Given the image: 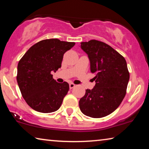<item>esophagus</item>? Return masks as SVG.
<instances>
[{"mask_svg": "<svg viewBox=\"0 0 149 149\" xmlns=\"http://www.w3.org/2000/svg\"><path fill=\"white\" fill-rule=\"evenodd\" d=\"M69 86H70V89H73V88H74L75 86V85L74 84H72V83H71V84H70Z\"/></svg>", "mask_w": 149, "mask_h": 149, "instance_id": "obj_1", "label": "esophagus"}]
</instances>
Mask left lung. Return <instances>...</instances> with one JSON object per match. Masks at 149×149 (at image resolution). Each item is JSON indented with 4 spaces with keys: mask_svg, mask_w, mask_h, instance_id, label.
Here are the masks:
<instances>
[{
    "mask_svg": "<svg viewBox=\"0 0 149 149\" xmlns=\"http://www.w3.org/2000/svg\"><path fill=\"white\" fill-rule=\"evenodd\" d=\"M88 55L91 72L95 74V86L87 89L79 100V108L87 116L99 118L119 107L126 94L130 79L124 58L110 45L97 40L81 42Z\"/></svg>",
    "mask_w": 149,
    "mask_h": 149,
    "instance_id": "left-lung-1",
    "label": "left lung"
}]
</instances>
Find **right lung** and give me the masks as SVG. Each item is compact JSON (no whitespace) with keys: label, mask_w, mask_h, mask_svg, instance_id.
I'll return each instance as SVG.
<instances>
[{"label":"right lung","mask_w":149,"mask_h":149,"mask_svg":"<svg viewBox=\"0 0 149 149\" xmlns=\"http://www.w3.org/2000/svg\"><path fill=\"white\" fill-rule=\"evenodd\" d=\"M58 39L37 42L18 62L17 82L24 100L32 109L42 113L58 110L69 91V84H60L51 72L61 67L63 56L75 45Z\"/></svg>","instance_id":"1"}]
</instances>
